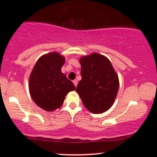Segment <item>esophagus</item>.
Returning <instances> with one entry per match:
<instances>
[{"mask_svg": "<svg viewBox=\"0 0 157 157\" xmlns=\"http://www.w3.org/2000/svg\"><path fill=\"white\" fill-rule=\"evenodd\" d=\"M73 83H74V85H75V87H77V83H78V82H77V80H73Z\"/></svg>", "mask_w": 157, "mask_h": 157, "instance_id": "obj_1", "label": "esophagus"}]
</instances>
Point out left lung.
I'll return each instance as SVG.
<instances>
[{"label": "left lung", "instance_id": "obj_1", "mask_svg": "<svg viewBox=\"0 0 157 157\" xmlns=\"http://www.w3.org/2000/svg\"><path fill=\"white\" fill-rule=\"evenodd\" d=\"M81 76L76 91L93 113H101L113 105L118 92L119 79L107 57L97 53L81 57Z\"/></svg>", "mask_w": 157, "mask_h": 157}]
</instances>
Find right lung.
Masks as SVG:
<instances>
[{
	"label": "right lung",
	"instance_id": "obj_1",
	"mask_svg": "<svg viewBox=\"0 0 157 157\" xmlns=\"http://www.w3.org/2000/svg\"><path fill=\"white\" fill-rule=\"evenodd\" d=\"M64 63V57L57 52L47 54L39 58L30 75L32 100L47 111L60 108L66 95L75 89L73 82L61 72Z\"/></svg>",
	"mask_w": 157,
	"mask_h": 157
}]
</instances>
